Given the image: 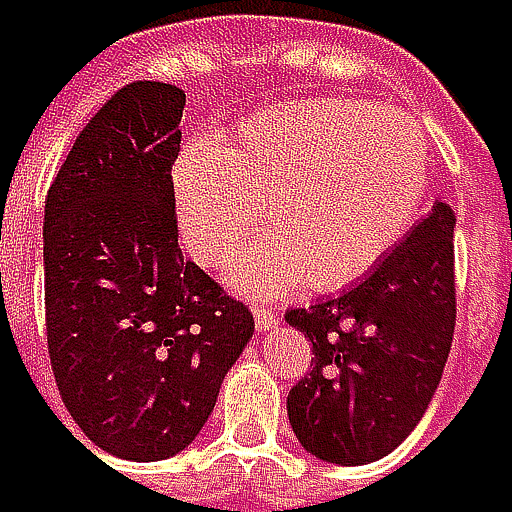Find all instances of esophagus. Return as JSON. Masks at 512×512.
<instances>
[{
  "instance_id": "1",
  "label": "esophagus",
  "mask_w": 512,
  "mask_h": 512,
  "mask_svg": "<svg viewBox=\"0 0 512 512\" xmlns=\"http://www.w3.org/2000/svg\"><path fill=\"white\" fill-rule=\"evenodd\" d=\"M255 326L257 332L275 329V326H278V314H275L272 308H266V305H255Z\"/></svg>"
}]
</instances>
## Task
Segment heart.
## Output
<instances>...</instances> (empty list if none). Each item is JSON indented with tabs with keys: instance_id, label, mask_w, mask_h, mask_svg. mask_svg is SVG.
I'll return each mask as SVG.
<instances>
[{
	"instance_id": "obj_1",
	"label": "heart",
	"mask_w": 512,
	"mask_h": 512,
	"mask_svg": "<svg viewBox=\"0 0 512 512\" xmlns=\"http://www.w3.org/2000/svg\"><path fill=\"white\" fill-rule=\"evenodd\" d=\"M430 148L397 109L358 97L272 106L231 142L189 145L174 165L180 237L204 266L240 249L263 201V234L231 269L240 290L284 293L305 275L335 290L403 240L424 201Z\"/></svg>"
}]
</instances>
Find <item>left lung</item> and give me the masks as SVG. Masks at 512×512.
Returning <instances> with one entry per match:
<instances>
[{
  "instance_id": "left-lung-1",
  "label": "left lung",
  "mask_w": 512,
  "mask_h": 512,
  "mask_svg": "<svg viewBox=\"0 0 512 512\" xmlns=\"http://www.w3.org/2000/svg\"><path fill=\"white\" fill-rule=\"evenodd\" d=\"M454 225L439 201L367 278L284 314L311 341L314 358L287 394V415L317 460H382L424 418L457 326Z\"/></svg>"
}]
</instances>
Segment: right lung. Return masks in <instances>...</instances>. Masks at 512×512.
Wrapping results in <instances>:
<instances>
[{
    "label": "right lung",
    "mask_w": 512,
    "mask_h": 512,
    "mask_svg": "<svg viewBox=\"0 0 512 512\" xmlns=\"http://www.w3.org/2000/svg\"><path fill=\"white\" fill-rule=\"evenodd\" d=\"M183 106L177 85H124L76 136L44 204L52 376L79 430L121 460L183 451L255 332L249 305L177 246Z\"/></svg>",
    "instance_id": "obj_1"
}]
</instances>
